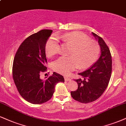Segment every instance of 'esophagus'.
<instances>
[{
  "mask_svg": "<svg viewBox=\"0 0 126 126\" xmlns=\"http://www.w3.org/2000/svg\"><path fill=\"white\" fill-rule=\"evenodd\" d=\"M64 78H65V81H69V80H71V79L67 77H65Z\"/></svg>",
  "mask_w": 126,
  "mask_h": 126,
  "instance_id": "esophagus-1",
  "label": "esophagus"
}]
</instances>
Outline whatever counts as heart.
Masks as SVG:
<instances>
[{"label":"heart","mask_w":126,"mask_h":126,"mask_svg":"<svg viewBox=\"0 0 126 126\" xmlns=\"http://www.w3.org/2000/svg\"><path fill=\"white\" fill-rule=\"evenodd\" d=\"M63 41L73 47L70 57H61L53 63L52 68L56 72L68 75L79 66L85 69L96 61L100 54V48L98 43L84 34L78 32L68 33L62 37ZM60 48L57 37L53 35L47 41L45 46L46 55L51 57L58 53Z\"/></svg>","instance_id":"heart-1"}]
</instances>
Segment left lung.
<instances>
[{"mask_svg": "<svg viewBox=\"0 0 126 126\" xmlns=\"http://www.w3.org/2000/svg\"><path fill=\"white\" fill-rule=\"evenodd\" d=\"M101 49V55L95 63L83 72L79 73L81 78L75 79L78 87L71 91L72 98L80 103H88L101 96L108 86L111 77L112 60L110 51L104 40L94 32Z\"/></svg>", "mask_w": 126, "mask_h": 126, "instance_id": "8db88e82", "label": "left lung"}]
</instances>
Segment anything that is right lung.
Wrapping results in <instances>:
<instances>
[{
	"label": "right lung",
	"instance_id": "obj_1",
	"mask_svg": "<svg viewBox=\"0 0 126 126\" xmlns=\"http://www.w3.org/2000/svg\"><path fill=\"white\" fill-rule=\"evenodd\" d=\"M52 30H44L28 37L16 53L13 63V78L20 95L26 101L38 105L52 97L55 86L64 82L63 76L53 72L46 80L40 78L47 71L45 46Z\"/></svg>",
	"mask_w": 126,
	"mask_h": 126
}]
</instances>
